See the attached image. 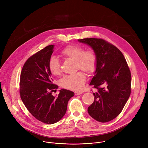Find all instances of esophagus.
<instances>
[{"mask_svg":"<svg viewBox=\"0 0 148 148\" xmlns=\"http://www.w3.org/2000/svg\"><path fill=\"white\" fill-rule=\"evenodd\" d=\"M83 94V92H81V91H75V95H81Z\"/></svg>","mask_w":148,"mask_h":148,"instance_id":"34e87169","label":"esophagus"}]
</instances>
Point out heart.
Instances as JSON below:
<instances>
[{
    "label": "heart",
    "instance_id": "b5f03b06",
    "mask_svg": "<svg viewBox=\"0 0 148 148\" xmlns=\"http://www.w3.org/2000/svg\"><path fill=\"white\" fill-rule=\"evenodd\" d=\"M61 56L65 58L74 61L76 69H81L87 74L95 72L97 66V57L93 50H85L77 45L66 47L61 51ZM48 68L51 73L58 76L61 73V63L55 56H51L48 62ZM86 82V76L82 72L64 76L60 80V86L65 88L79 91L81 90Z\"/></svg>",
    "mask_w": 148,
    "mask_h": 148
}]
</instances>
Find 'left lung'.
I'll return each mask as SVG.
<instances>
[{
    "label": "left lung",
    "instance_id": "1",
    "mask_svg": "<svg viewBox=\"0 0 148 148\" xmlns=\"http://www.w3.org/2000/svg\"><path fill=\"white\" fill-rule=\"evenodd\" d=\"M78 41L89 45L97 57V69L90 84L97 90L88 112L98 122H109L121 112L129 98L130 71L122 52L105 40L89 38Z\"/></svg>",
    "mask_w": 148,
    "mask_h": 148
}]
</instances>
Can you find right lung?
Listing matches in <instances>:
<instances>
[{
    "label": "right lung",
    "instance_id": "obj_1",
    "mask_svg": "<svg viewBox=\"0 0 148 148\" xmlns=\"http://www.w3.org/2000/svg\"><path fill=\"white\" fill-rule=\"evenodd\" d=\"M54 45H50L32 56L25 63L20 77V95L31 114L38 121L53 124L64 116L69 100L74 92L61 89L57 96L58 86L53 84L48 62Z\"/></svg>",
    "mask_w": 148,
    "mask_h": 148
}]
</instances>
